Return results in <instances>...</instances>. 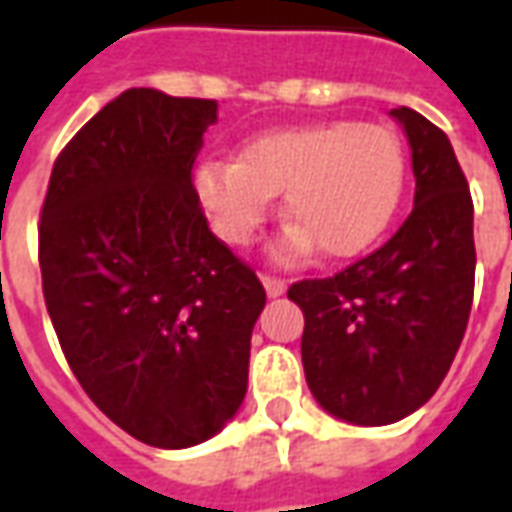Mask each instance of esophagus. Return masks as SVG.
I'll use <instances>...</instances> for the list:
<instances>
[{
	"mask_svg": "<svg viewBox=\"0 0 512 512\" xmlns=\"http://www.w3.org/2000/svg\"><path fill=\"white\" fill-rule=\"evenodd\" d=\"M263 279V288H266L268 296H282L285 290H288V282L282 277H271V274H260Z\"/></svg>",
	"mask_w": 512,
	"mask_h": 512,
	"instance_id": "esophagus-1",
	"label": "esophagus"
}]
</instances>
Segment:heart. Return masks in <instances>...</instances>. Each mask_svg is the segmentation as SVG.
<instances>
[{
	"instance_id": "b5f03b06",
	"label": "heart",
	"mask_w": 512,
	"mask_h": 512,
	"mask_svg": "<svg viewBox=\"0 0 512 512\" xmlns=\"http://www.w3.org/2000/svg\"><path fill=\"white\" fill-rule=\"evenodd\" d=\"M406 186V150L376 123H310L274 128L246 142L233 164L208 161L194 172V191L213 230L230 246H246L285 191L293 219L279 255L301 257L321 246L345 260L384 233Z\"/></svg>"
}]
</instances>
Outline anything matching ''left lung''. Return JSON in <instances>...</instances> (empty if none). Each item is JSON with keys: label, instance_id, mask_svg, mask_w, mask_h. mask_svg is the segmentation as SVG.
<instances>
[{"label": "left lung", "instance_id": "1", "mask_svg": "<svg viewBox=\"0 0 512 512\" xmlns=\"http://www.w3.org/2000/svg\"><path fill=\"white\" fill-rule=\"evenodd\" d=\"M411 147L414 208L389 241L326 279L293 282L312 395L354 425L408 417L447 376L474 296V205L447 134L392 109Z\"/></svg>", "mask_w": 512, "mask_h": 512}]
</instances>
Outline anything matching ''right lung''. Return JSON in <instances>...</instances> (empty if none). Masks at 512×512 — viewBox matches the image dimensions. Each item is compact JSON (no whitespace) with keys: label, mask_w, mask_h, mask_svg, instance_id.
Instances as JSON below:
<instances>
[{"label":"right lung","mask_w":512,"mask_h":512,"mask_svg":"<svg viewBox=\"0 0 512 512\" xmlns=\"http://www.w3.org/2000/svg\"><path fill=\"white\" fill-rule=\"evenodd\" d=\"M216 101L134 87L54 161L43 299L73 376L150 447L211 439L246 395L260 279L208 230L191 169Z\"/></svg>","instance_id":"right-lung-1"}]
</instances>
